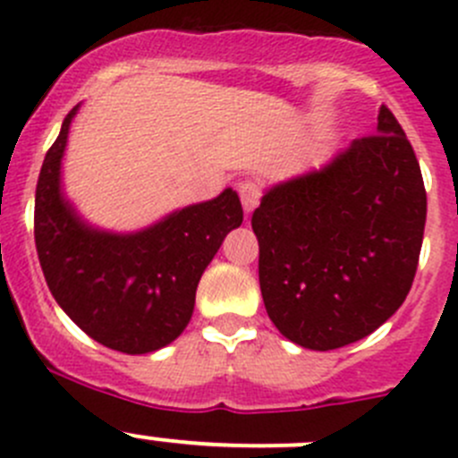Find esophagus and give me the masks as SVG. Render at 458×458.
I'll use <instances>...</instances> for the list:
<instances>
[{
	"label": "esophagus",
	"instance_id": "34e87169",
	"mask_svg": "<svg viewBox=\"0 0 458 458\" xmlns=\"http://www.w3.org/2000/svg\"><path fill=\"white\" fill-rule=\"evenodd\" d=\"M239 197H242L243 210H255L259 199H261V186H259V182H255V179H246V182L239 183Z\"/></svg>",
	"mask_w": 458,
	"mask_h": 458
}]
</instances>
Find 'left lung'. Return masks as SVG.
<instances>
[{"label":"left lung","instance_id":"8db88e82","mask_svg":"<svg viewBox=\"0 0 458 458\" xmlns=\"http://www.w3.org/2000/svg\"><path fill=\"white\" fill-rule=\"evenodd\" d=\"M377 135L275 183L252 212L259 285L293 344L336 350L387 321L412 288L428 197L417 155L381 106Z\"/></svg>","mask_w":458,"mask_h":458}]
</instances>
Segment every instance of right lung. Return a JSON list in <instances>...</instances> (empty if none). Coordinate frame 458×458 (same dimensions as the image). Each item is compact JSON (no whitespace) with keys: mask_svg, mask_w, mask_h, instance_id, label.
Listing matches in <instances>:
<instances>
[{"mask_svg":"<svg viewBox=\"0 0 458 458\" xmlns=\"http://www.w3.org/2000/svg\"><path fill=\"white\" fill-rule=\"evenodd\" d=\"M80 104L66 114L41 164L35 192V246L55 301L97 344L146 354L173 344L195 310L203 270L230 230L239 195L170 212L137 233H108L80 216L62 191V159Z\"/></svg>","mask_w":458,"mask_h":458,"instance_id":"1","label":"right lung"}]
</instances>
